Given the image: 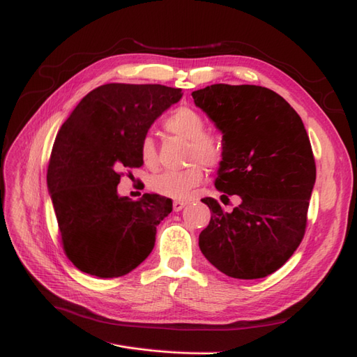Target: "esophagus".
<instances>
[{
    "label": "esophagus",
    "instance_id": "1",
    "mask_svg": "<svg viewBox=\"0 0 357 357\" xmlns=\"http://www.w3.org/2000/svg\"><path fill=\"white\" fill-rule=\"evenodd\" d=\"M185 205H187V202H184V200H175L173 202V211L179 212L185 208Z\"/></svg>",
    "mask_w": 357,
    "mask_h": 357
}]
</instances>
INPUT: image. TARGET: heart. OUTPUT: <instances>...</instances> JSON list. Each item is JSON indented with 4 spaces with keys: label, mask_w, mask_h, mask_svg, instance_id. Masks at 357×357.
Listing matches in <instances>:
<instances>
[{
    "label": "heart",
    "mask_w": 357,
    "mask_h": 357,
    "mask_svg": "<svg viewBox=\"0 0 357 357\" xmlns=\"http://www.w3.org/2000/svg\"><path fill=\"white\" fill-rule=\"evenodd\" d=\"M165 128L169 133L188 140L187 161L191 165L185 169L157 173L149 179V188L165 197L187 199L191 190L205 178L203 166L218 167L226 157V149L220 136L208 133L206 119L191 107L181 106L173 110L165 119ZM139 155L145 166L154 167L157 165V144L151 135L142 136Z\"/></svg>",
    "instance_id": "1"
}]
</instances>
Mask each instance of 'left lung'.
<instances>
[{
    "mask_svg": "<svg viewBox=\"0 0 357 357\" xmlns=\"http://www.w3.org/2000/svg\"><path fill=\"white\" fill-rule=\"evenodd\" d=\"M192 98L222 133L226 157L215 187L221 200L236 195L241 205L212 211L200 233V251L231 278L268 277L296 251L307 227L315 161L301 116L273 91L256 85L215 84Z\"/></svg>",
    "mask_w": 357,
    "mask_h": 357,
    "instance_id": "left-lung-1",
    "label": "left lung"
}]
</instances>
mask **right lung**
<instances>
[{"mask_svg": "<svg viewBox=\"0 0 357 357\" xmlns=\"http://www.w3.org/2000/svg\"><path fill=\"white\" fill-rule=\"evenodd\" d=\"M179 88L106 84L88 93L61 126L47 167V190L70 261L98 278L122 277L155 245L172 200L118 196L122 170L140 167L139 142L178 103Z\"/></svg>", "mask_w": 357, "mask_h": 357, "instance_id": "add662e5", "label": "right lung"}]
</instances>
